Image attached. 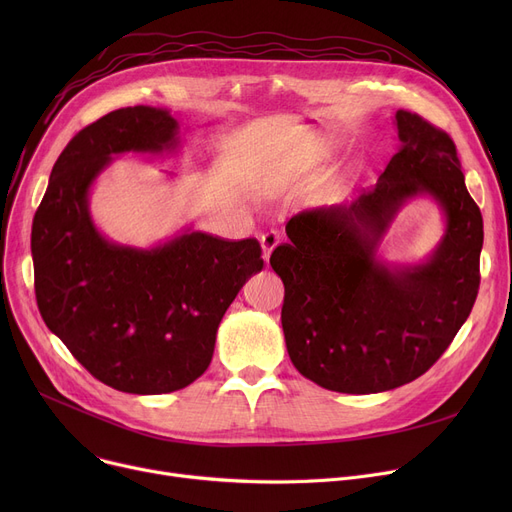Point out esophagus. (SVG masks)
I'll return each mask as SVG.
<instances>
[{"mask_svg": "<svg viewBox=\"0 0 512 512\" xmlns=\"http://www.w3.org/2000/svg\"><path fill=\"white\" fill-rule=\"evenodd\" d=\"M280 242H282V236H280V232H276V230H270V232H265V234L261 236V249H263V259H265V261H270L272 251L280 245Z\"/></svg>", "mask_w": 512, "mask_h": 512, "instance_id": "34e87169", "label": "esophagus"}]
</instances>
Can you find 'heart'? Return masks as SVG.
Masks as SVG:
<instances>
[{"label": "heart", "instance_id": "heart-1", "mask_svg": "<svg viewBox=\"0 0 512 512\" xmlns=\"http://www.w3.org/2000/svg\"><path fill=\"white\" fill-rule=\"evenodd\" d=\"M290 176H292V168H288V166H278L274 172H272V186H280V184H284L286 180H290Z\"/></svg>", "mask_w": 512, "mask_h": 512}]
</instances>
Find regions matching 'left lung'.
Returning a JSON list of instances; mask_svg holds the SVG:
<instances>
[{
    "mask_svg": "<svg viewBox=\"0 0 512 512\" xmlns=\"http://www.w3.org/2000/svg\"><path fill=\"white\" fill-rule=\"evenodd\" d=\"M398 153L355 201L303 211L270 263L284 282L282 330L292 365L317 386L375 394L432 367L479 290L483 220L448 134L398 110ZM432 196L445 236L421 264H386L381 240L401 205Z\"/></svg>",
    "mask_w": 512,
    "mask_h": 512,
    "instance_id": "obj_1",
    "label": "left lung"
}]
</instances>
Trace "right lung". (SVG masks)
I'll list each match as a JSON object with an SVG mask.
<instances>
[{
    "label": "right lung",
    "mask_w": 512,
    "mask_h": 512,
    "mask_svg": "<svg viewBox=\"0 0 512 512\" xmlns=\"http://www.w3.org/2000/svg\"><path fill=\"white\" fill-rule=\"evenodd\" d=\"M178 122L134 105L80 130L51 170L31 251L45 326L93 378L128 394L193 384L211 363L218 326L261 272L255 238L224 240L184 228L151 249L118 245L95 226L89 193L122 153L178 147Z\"/></svg>",
    "instance_id": "obj_1"
}]
</instances>
